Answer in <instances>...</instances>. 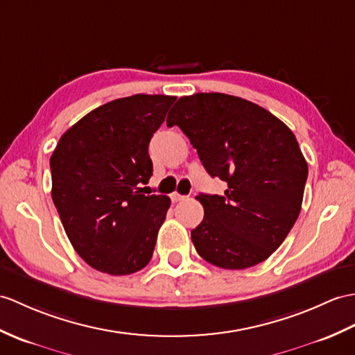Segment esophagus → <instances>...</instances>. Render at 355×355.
I'll return each mask as SVG.
<instances>
[{"mask_svg":"<svg viewBox=\"0 0 355 355\" xmlns=\"http://www.w3.org/2000/svg\"><path fill=\"white\" fill-rule=\"evenodd\" d=\"M184 195H180V193H177V192H174L171 195V200H172V202H178V201H183L184 200Z\"/></svg>","mask_w":355,"mask_h":355,"instance_id":"1","label":"esophagus"}]
</instances>
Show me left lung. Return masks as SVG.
I'll return each mask as SVG.
<instances>
[{
  "instance_id": "1",
  "label": "left lung",
  "mask_w": 355,
  "mask_h": 355,
  "mask_svg": "<svg viewBox=\"0 0 355 355\" xmlns=\"http://www.w3.org/2000/svg\"><path fill=\"white\" fill-rule=\"evenodd\" d=\"M166 123L227 183L224 195L196 196L204 207L191 233L196 252L222 269L265 261L301 211L309 166L292 130L263 107L218 92L180 98Z\"/></svg>"
}]
</instances>
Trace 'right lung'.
<instances>
[{
    "label": "right lung",
    "mask_w": 355,
    "mask_h": 355,
    "mask_svg": "<svg viewBox=\"0 0 355 355\" xmlns=\"http://www.w3.org/2000/svg\"><path fill=\"white\" fill-rule=\"evenodd\" d=\"M177 100L119 98L66 130L49 159L51 196L73 250L89 266L128 275L150 263L169 196L144 195L148 145Z\"/></svg>",
    "instance_id": "obj_1"
}]
</instances>
